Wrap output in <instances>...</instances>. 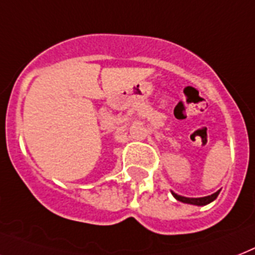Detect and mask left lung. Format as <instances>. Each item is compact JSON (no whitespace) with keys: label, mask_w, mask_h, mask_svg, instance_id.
Here are the masks:
<instances>
[{"label":"left lung","mask_w":255,"mask_h":255,"mask_svg":"<svg viewBox=\"0 0 255 255\" xmlns=\"http://www.w3.org/2000/svg\"><path fill=\"white\" fill-rule=\"evenodd\" d=\"M171 194H173L175 199L182 203H187V204H192V206H206V204H210L211 202H214L216 199L219 194H220V190L215 192V194H212V195L203 196V198H186V196L178 195L174 191H171Z\"/></svg>","instance_id":"1"}]
</instances>
